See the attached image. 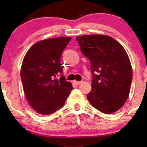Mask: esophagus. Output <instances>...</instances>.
I'll return each mask as SVG.
<instances>
[{
    "mask_svg": "<svg viewBox=\"0 0 147 147\" xmlns=\"http://www.w3.org/2000/svg\"><path fill=\"white\" fill-rule=\"evenodd\" d=\"M82 83V82H78V81H74V82H73V84H75L76 86H78Z\"/></svg>",
    "mask_w": 147,
    "mask_h": 147,
    "instance_id": "34e87169",
    "label": "esophagus"
}]
</instances>
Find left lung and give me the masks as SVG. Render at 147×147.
Wrapping results in <instances>:
<instances>
[{
  "label": "left lung",
  "instance_id": "1",
  "mask_svg": "<svg viewBox=\"0 0 147 147\" xmlns=\"http://www.w3.org/2000/svg\"><path fill=\"white\" fill-rule=\"evenodd\" d=\"M76 39L91 63L92 89L88 99L102 113L116 112L128 99L133 78L126 50L119 42L106 35H84Z\"/></svg>",
  "mask_w": 147,
  "mask_h": 147
}]
</instances>
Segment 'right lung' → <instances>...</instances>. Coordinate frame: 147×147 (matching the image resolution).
Returning <instances> with one entry per match:
<instances>
[{"mask_svg":"<svg viewBox=\"0 0 147 147\" xmlns=\"http://www.w3.org/2000/svg\"><path fill=\"white\" fill-rule=\"evenodd\" d=\"M70 37L40 41L27 52L21 69L23 90L30 106L41 115H50L65 104L72 90L63 72L60 58Z\"/></svg>","mask_w":147,"mask_h":147,"instance_id":"1","label":"right lung"}]
</instances>
